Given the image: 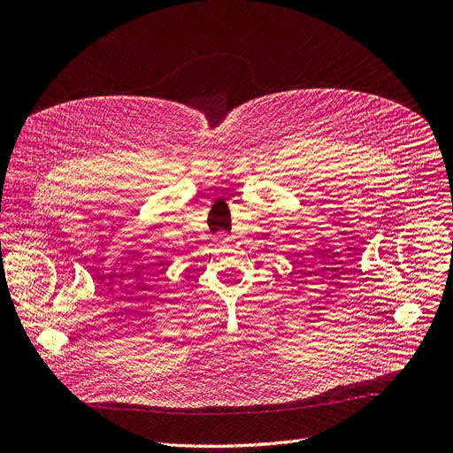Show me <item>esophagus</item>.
Listing matches in <instances>:
<instances>
[{"label": "esophagus", "instance_id": "34e87169", "mask_svg": "<svg viewBox=\"0 0 453 453\" xmlns=\"http://www.w3.org/2000/svg\"><path fill=\"white\" fill-rule=\"evenodd\" d=\"M227 242H229V238L224 233H220L219 238H217V243H227Z\"/></svg>", "mask_w": 453, "mask_h": 453}]
</instances>
